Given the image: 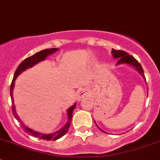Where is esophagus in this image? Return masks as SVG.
<instances>
[{
	"mask_svg": "<svg viewBox=\"0 0 160 160\" xmlns=\"http://www.w3.org/2000/svg\"><path fill=\"white\" fill-rule=\"evenodd\" d=\"M87 96V92L84 90H79L78 93H77V97H78L79 100H81L84 97Z\"/></svg>",
	"mask_w": 160,
	"mask_h": 160,
	"instance_id": "esophagus-1",
	"label": "esophagus"
}]
</instances>
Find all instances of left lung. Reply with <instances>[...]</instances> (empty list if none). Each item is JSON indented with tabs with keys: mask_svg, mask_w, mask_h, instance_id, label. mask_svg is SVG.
Listing matches in <instances>:
<instances>
[{
	"mask_svg": "<svg viewBox=\"0 0 160 160\" xmlns=\"http://www.w3.org/2000/svg\"><path fill=\"white\" fill-rule=\"evenodd\" d=\"M111 52H112V55L113 56H114V58H118V61L117 64H122V63L129 64V65L135 67V68L139 72V73L142 74L143 78H145L144 71H143V69L142 67L141 64H140L139 62H138V60H137L136 59H135L133 56H130V55H128V53H127L126 52L122 51V50H115L112 49V50H111ZM95 124H96V122H95ZM97 126H98V125H97ZM98 128H99V127H98ZM99 129L102 131L100 128Z\"/></svg>",
	"mask_w": 160,
	"mask_h": 160,
	"instance_id": "1",
	"label": "left lung"
}]
</instances>
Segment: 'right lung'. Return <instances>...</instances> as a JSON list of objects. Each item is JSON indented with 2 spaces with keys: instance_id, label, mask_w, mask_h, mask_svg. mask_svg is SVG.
I'll list each match as a JSON object with an SVG mask.
<instances>
[{
  "instance_id": "obj_1",
  "label": "right lung",
  "mask_w": 160,
  "mask_h": 160,
  "mask_svg": "<svg viewBox=\"0 0 160 160\" xmlns=\"http://www.w3.org/2000/svg\"><path fill=\"white\" fill-rule=\"evenodd\" d=\"M58 49L57 48H52V49H44V50H42V51L38 52L35 53L34 54L33 56H29V57L26 58L25 59H24L19 66L18 67L17 70H16L14 74V77H13V80L12 82H11V88H10V94H11V101H12V113L14 114V118L17 119L18 121L19 122V123L21 124V127L23 128V130L25 132H26L27 133L31 135H33L34 137L35 138H38L39 139H44L46 140V141H49V140H56V139H59L61 137L63 136L67 132H68L69 128L70 126V123H71V119H72V111H73L74 108L76 107V104H74L72 107H70V108L67 110V113H68V118H69V121L67 123V125L59 131L58 132H55L53 134H50V135H46V134H41V133H38V132H35V131L30 129L28 128V127L25 126L23 123L22 122V121L20 120V118H18V116L17 115L15 112V108H14V101H13V95H12V91H13V88H14V80H16L18 76L22 72V71L25 70L26 69L28 68H31L32 67H33L35 64L38 63V62L40 61H42L47 57L49 55L52 54L53 52H55L56 51H57Z\"/></svg>"
}]
</instances>
